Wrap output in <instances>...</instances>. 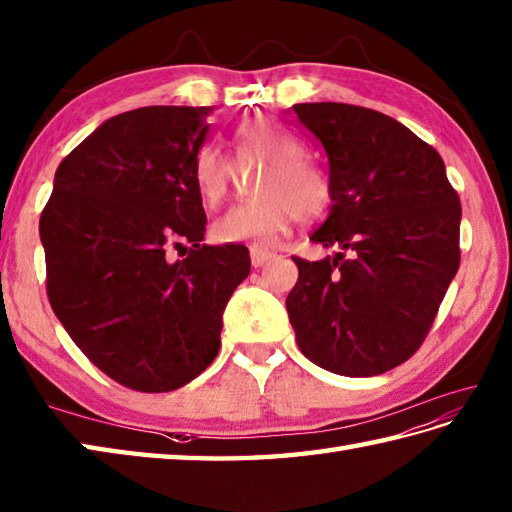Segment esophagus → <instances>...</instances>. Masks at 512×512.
I'll return each instance as SVG.
<instances>
[{"label":"esophagus","mask_w":512,"mask_h":512,"mask_svg":"<svg viewBox=\"0 0 512 512\" xmlns=\"http://www.w3.org/2000/svg\"><path fill=\"white\" fill-rule=\"evenodd\" d=\"M249 254H252V265L254 267H263L265 263H269V260L276 256L274 252H269V249H263V247H258V245L249 247Z\"/></svg>","instance_id":"obj_1"}]
</instances>
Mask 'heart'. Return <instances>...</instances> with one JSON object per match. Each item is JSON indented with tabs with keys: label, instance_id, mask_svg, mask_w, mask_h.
Segmentation results:
<instances>
[{
	"label": "heart",
	"instance_id": "b5f03b06",
	"mask_svg": "<svg viewBox=\"0 0 512 512\" xmlns=\"http://www.w3.org/2000/svg\"><path fill=\"white\" fill-rule=\"evenodd\" d=\"M234 156L238 165L265 161L256 176L254 201L234 207L212 225L216 241H254L271 245L300 218L314 221L327 212L331 183L325 170L307 156V145L283 125L258 117L238 125L234 132ZM194 185L207 205H218L232 192L234 163L205 143L194 156Z\"/></svg>",
	"mask_w": 512,
	"mask_h": 512
}]
</instances>
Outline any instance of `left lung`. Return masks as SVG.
I'll use <instances>...</instances> for the list:
<instances>
[{"instance_id": "obj_1", "label": "left lung", "mask_w": 512, "mask_h": 512, "mask_svg": "<svg viewBox=\"0 0 512 512\" xmlns=\"http://www.w3.org/2000/svg\"><path fill=\"white\" fill-rule=\"evenodd\" d=\"M329 156L331 212L311 241L336 256H294L287 314L298 349L349 378L409 360L429 336L460 267V196L435 148L378 110L296 103Z\"/></svg>"}]
</instances>
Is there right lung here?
Masks as SVG:
<instances>
[{"label":"right lung","mask_w":512,"mask_h":512,"mask_svg":"<svg viewBox=\"0 0 512 512\" xmlns=\"http://www.w3.org/2000/svg\"><path fill=\"white\" fill-rule=\"evenodd\" d=\"M210 114L148 106L101 123L59 163L39 218L52 311L132 391H174L210 367L252 267L245 245H203L192 168Z\"/></svg>","instance_id":"right-lung-1"}]
</instances>
